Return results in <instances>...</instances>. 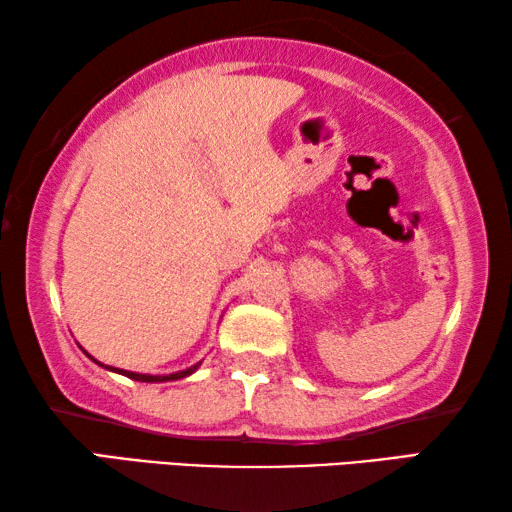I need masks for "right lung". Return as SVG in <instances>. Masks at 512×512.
Here are the masks:
<instances>
[{"instance_id":"obj_1","label":"right lung","mask_w":512,"mask_h":512,"mask_svg":"<svg viewBox=\"0 0 512 512\" xmlns=\"http://www.w3.org/2000/svg\"><path fill=\"white\" fill-rule=\"evenodd\" d=\"M92 358V356H90ZM95 360V358H92ZM97 363V360H95ZM102 365V363H99ZM104 367V365H102ZM199 367V363L197 365H192L190 370H183V372H177V374H167V376H152V374H136V372H127V370H115V367H108L106 365V370H113V372H120V374H124V376H129V379H133V381H145V383H161V381H177V379H183V376H188V374H192Z\"/></svg>"}]
</instances>
